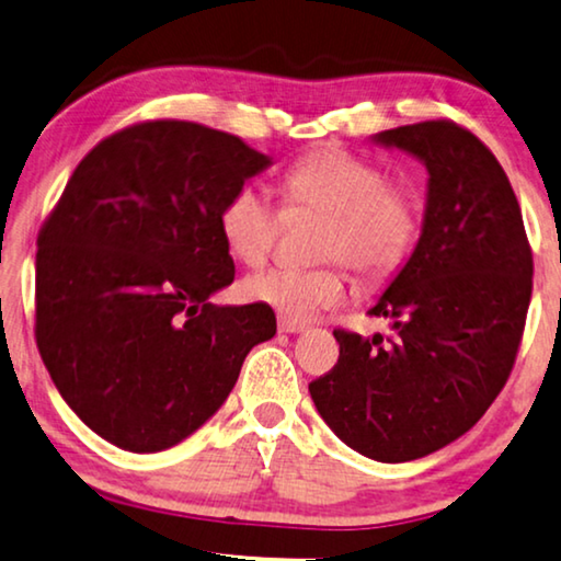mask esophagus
<instances>
[{
	"label": "esophagus",
	"instance_id": "obj_1",
	"mask_svg": "<svg viewBox=\"0 0 561 561\" xmlns=\"http://www.w3.org/2000/svg\"><path fill=\"white\" fill-rule=\"evenodd\" d=\"M278 331L280 333H300V331H306V323L298 321V318L278 316Z\"/></svg>",
	"mask_w": 561,
	"mask_h": 561
}]
</instances>
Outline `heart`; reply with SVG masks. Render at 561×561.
Returning a JSON list of instances; mask_svg holds the SVG:
<instances>
[{
    "mask_svg": "<svg viewBox=\"0 0 561 561\" xmlns=\"http://www.w3.org/2000/svg\"><path fill=\"white\" fill-rule=\"evenodd\" d=\"M288 210L325 215L318 255L343 261L366 283L393 278L413 253L421 230L419 203L409 191L386 185L381 168L341 148L304 154L280 178ZM230 253L248 265L263 263L280 232V210L261 185L243 183L218 213ZM245 298L288 318H306L341 304L346 278L339 263L321 268L273 265L243 280Z\"/></svg>",
    "mask_w": 561,
    "mask_h": 561,
    "instance_id": "b5f03b06",
    "label": "heart"
}]
</instances>
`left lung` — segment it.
Instances as JSON below:
<instances>
[{
  "instance_id": "obj_1",
  "label": "left lung",
  "mask_w": 561,
  "mask_h": 561,
  "mask_svg": "<svg viewBox=\"0 0 561 561\" xmlns=\"http://www.w3.org/2000/svg\"><path fill=\"white\" fill-rule=\"evenodd\" d=\"M428 172L419 243L370 316L389 335L333 331L339 364L308 386L353 451L401 463L444 449L484 416L512 374L531 298V248L510 178L451 119L374 135Z\"/></svg>"
}]
</instances>
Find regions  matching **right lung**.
Here are the masks:
<instances>
[{
	"instance_id": "right-lung-1",
	"label": "right lung",
	"mask_w": 561,
	"mask_h": 561,
	"mask_svg": "<svg viewBox=\"0 0 561 561\" xmlns=\"http://www.w3.org/2000/svg\"><path fill=\"white\" fill-rule=\"evenodd\" d=\"M271 165L236 135L152 119L84 154L37 238V335L51 381L105 442L170 449L275 335L273 308L215 306L236 278L226 197Z\"/></svg>"
}]
</instances>
